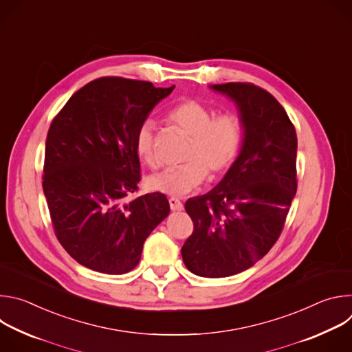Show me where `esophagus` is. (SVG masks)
<instances>
[{
	"mask_svg": "<svg viewBox=\"0 0 352 352\" xmlns=\"http://www.w3.org/2000/svg\"><path fill=\"white\" fill-rule=\"evenodd\" d=\"M168 204H170V209L173 212H179V210L184 209V205L179 202V199H177V197H170Z\"/></svg>",
	"mask_w": 352,
	"mask_h": 352,
	"instance_id": "esophagus-1",
	"label": "esophagus"
}]
</instances>
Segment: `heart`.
<instances>
[{"label":"heart","instance_id":"1","mask_svg":"<svg viewBox=\"0 0 352 352\" xmlns=\"http://www.w3.org/2000/svg\"><path fill=\"white\" fill-rule=\"evenodd\" d=\"M168 121L190 136L182 166L168 168L147 179V186L167 195H186L202 184L208 171L223 175L235 162L242 144V125L232 113L214 116L213 110L193 98H185L167 114ZM135 150L143 164L159 166L155 125L143 121L135 133Z\"/></svg>","mask_w":352,"mask_h":352}]
</instances>
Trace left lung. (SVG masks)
Listing matches in <instances>:
<instances>
[{
  "instance_id": "1",
  "label": "left lung",
  "mask_w": 352,
  "mask_h": 352,
  "mask_svg": "<svg viewBox=\"0 0 352 352\" xmlns=\"http://www.w3.org/2000/svg\"><path fill=\"white\" fill-rule=\"evenodd\" d=\"M235 103L239 155L210 192L186 200L193 232L181 254L196 276L219 278L261 261L278 239L296 193V132L285 110L252 83L210 85Z\"/></svg>"
}]
</instances>
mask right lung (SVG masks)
Returning <instances> with one entry per match:
<instances>
[{
    "instance_id": "obj_1",
    "label": "right lung",
    "mask_w": 352,
    "mask_h": 352,
    "mask_svg": "<svg viewBox=\"0 0 352 352\" xmlns=\"http://www.w3.org/2000/svg\"><path fill=\"white\" fill-rule=\"evenodd\" d=\"M175 86L98 78L68 100L50 125L43 190L54 232L82 266L104 274L135 269L146 238L170 213L166 195L138 190L135 133Z\"/></svg>"
}]
</instances>
